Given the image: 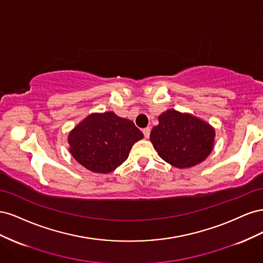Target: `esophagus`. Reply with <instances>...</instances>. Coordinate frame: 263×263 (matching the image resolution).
I'll list each match as a JSON object with an SVG mask.
<instances>
[{
  "mask_svg": "<svg viewBox=\"0 0 263 263\" xmlns=\"http://www.w3.org/2000/svg\"><path fill=\"white\" fill-rule=\"evenodd\" d=\"M142 133L145 135V138H149L150 136V127H146V128L142 129Z\"/></svg>",
  "mask_w": 263,
  "mask_h": 263,
  "instance_id": "34e87169",
  "label": "esophagus"
}]
</instances>
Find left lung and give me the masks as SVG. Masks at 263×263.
<instances>
[{
  "label": "left lung",
  "instance_id": "obj_1",
  "mask_svg": "<svg viewBox=\"0 0 263 263\" xmlns=\"http://www.w3.org/2000/svg\"><path fill=\"white\" fill-rule=\"evenodd\" d=\"M150 133V141L165 162L179 169L194 166L210 156L215 144L214 127L190 113L166 109Z\"/></svg>",
  "mask_w": 263,
  "mask_h": 263
}]
</instances>
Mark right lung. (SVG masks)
Listing matches in <instances>:
<instances>
[{"mask_svg":"<svg viewBox=\"0 0 263 263\" xmlns=\"http://www.w3.org/2000/svg\"><path fill=\"white\" fill-rule=\"evenodd\" d=\"M144 138L130 119L114 112L92 113L69 133V150L85 169L109 173L121 165L135 142Z\"/></svg>","mask_w":263,"mask_h":263,"instance_id":"1","label":"right lung"}]
</instances>
